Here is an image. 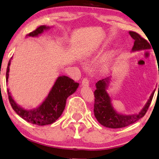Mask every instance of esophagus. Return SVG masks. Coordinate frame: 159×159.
I'll return each instance as SVG.
<instances>
[{"instance_id":"esophagus-1","label":"esophagus","mask_w":159,"mask_h":159,"mask_svg":"<svg viewBox=\"0 0 159 159\" xmlns=\"http://www.w3.org/2000/svg\"><path fill=\"white\" fill-rule=\"evenodd\" d=\"M82 86L84 87H89V81L88 79H84L82 80Z\"/></svg>"}]
</instances>
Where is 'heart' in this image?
I'll return each instance as SVG.
<instances>
[{
	"mask_svg": "<svg viewBox=\"0 0 159 159\" xmlns=\"http://www.w3.org/2000/svg\"><path fill=\"white\" fill-rule=\"evenodd\" d=\"M109 61H110V59H109V58H107V63L109 62Z\"/></svg>",
	"mask_w": 159,
	"mask_h": 159,
	"instance_id": "1",
	"label": "heart"
}]
</instances>
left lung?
Wrapping results in <instances>:
<instances>
[{
	"label": "left lung",
	"instance_id": "1",
	"mask_svg": "<svg viewBox=\"0 0 159 159\" xmlns=\"http://www.w3.org/2000/svg\"><path fill=\"white\" fill-rule=\"evenodd\" d=\"M129 34L134 39V46L132 49V52L151 49L149 43L137 32L129 31ZM110 80V77H107L100 80L95 84L96 90L94 92V115L98 122L105 127L117 129L129 126L143 117L149 107L156 90L152 92L149 99L139 112L132 115H124L116 111L112 105L111 98L109 93H107V90Z\"/></svg>",
	"mask_w": 159,
	"mask_h": 159
}]
</instances>
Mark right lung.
Listing matches in <instances>:
<instances>
[{"instance_id":"1","label":"right lung","mask_w":159,"mask_h":159,"mask_svg":"<svg viewBox=\"0 0 159 159\" xmlns=\"http://www.w3.org/2000/svg\"><path fill=\"white\" fill-rule=\"evenodd\" d=\"M50 28L51 27L49 26L42 25L34 31L27 34V37H39V35L43 33L44 31H46ZM12 58V57L10 59L7 67V83L8 80L10 65H11ZM79 85V83H75L74 80L66 75L59 76L44 101L38 107L30 110L25 109L17 104L11 95L9 89H7V94H8L9 101L12 109L20 117L31 124L43 126L51 125L56 122L57 119H59L65 109L68 97L76 91Z\"/></svg>"}]
</instances>
